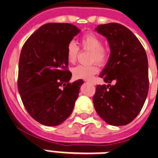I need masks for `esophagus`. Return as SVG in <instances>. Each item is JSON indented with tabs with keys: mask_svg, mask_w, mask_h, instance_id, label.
<instances>
[{
	"mask_svg": "<svg viewBox=\"0 0 158 158\" xmlns=\"http://www.w3.org/2000/svg\"><path fill=\"white\" fill-rule=\"evenodd\" d=\"M85 82H87V83H92V80H87V79L85 80Z\"/></svg>",
	"mask_w": 158,
	"mask_h": 158,
	"instance_id": "34e87169",
	"label": "esophagus"
}]
</instances>
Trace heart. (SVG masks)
Here are the masks:
<instances>
[{"mask_svg":"<svg viewBox=\"0 0 158 158\" xmlns=\"http://www.w3.org/2000/svg\"><path fill=\"white\" fill-rule=\"evenodd\" d=\"M80 46L83 49L90 50L89 62L93 63L83 66L79 65L72 69V75L75 79H91L92 76L98 72V66L95 64L96 61L99 65H105L108 61L109 52L105 47L102 46V40L98 35L93 33H88L81 37ZM79 48L75 42L70 41L66 47V57L70 63L76 61Z\"/></svg>","mask_w":158,"mask_h":158,"instance_id":"1","label":"heart"}]
</instances>
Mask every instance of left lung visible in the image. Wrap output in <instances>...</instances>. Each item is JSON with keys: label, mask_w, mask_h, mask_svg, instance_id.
<instances>
[{"label": "left lung", "mask_w": 158, "mask_h": 158, "mask_svg": "<svg viewBox=\"0 0 158 158\" xmlns=\"http://www.w3.org/2000/svg\"><path fill=\"white\" fill-rule=\"evenodd\" d=\"M110 47L108 63L100 77L110 84L97 85L92 101L97 114L110 125L124 126L139 114L148 92V58L137 37L115 23L96 28ZM115 82L114 85L110 83Z\"/></svg>", "instance_id": "obj_1"}]
</instances>
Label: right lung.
I'll return each mask as SVG.
<instances>
[{"label": "right lung", "mask_w": 158, "mask_h": 158, "mask_svg": "<svg viewBox=\"0 0 158 158\" xmlns=\"http://www.w3.org/2000/svg\"><path fill=\"white\" fill-rule=\"evenodd\" d=\"M80 31L70 23L41 26L23 46L18 88L28 114L45 126H57L71 114L83 79L70 83L66 47Z\"/></svg>", "instance_id": "right-lung-1"}]
</instances>
